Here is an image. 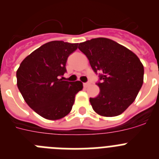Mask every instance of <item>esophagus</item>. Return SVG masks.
I'll return each mask as SVG.
<instances>
[{"label": "esophagus", "mask_w": 159, "mask_h": 159, "mask_svg": "<svg viewBox=\"0 0 159 159\" xmlns=\"http://www.w3.org/2000/svg\"><path fill=\"white\" fill-rule=\"evenodd\" d=\"M89 85H90L89 83H84V88H88V87L89 86Z\"/></svg>", "instance_id": "obj_1"}]
</instances>
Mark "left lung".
I'll list each match as a JSON object with an SVG mask.
<instances>
[{
  "instance_id": "8db88e82",
  "label": "left lung",
  "mask_w": 159,
  "mask_h": 159,
  "mask_svg": "<svg viewBox=\"0 0 159 159\" xmlns=\"http://www.w3.org/2000/svg\"><path fill=\"white\" fill-rule=\"evenodd\" d=\"M95 72H100L99 94L90 98L93 110L104 117L121 115L134 102L143 84L144 67L133 52L111 39L95 38L79 44Z\"/></svg>"
}]
</instances>
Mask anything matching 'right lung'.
<instances>
[{"mask_svg":"<svg viewBox=\"0 0 159 159\" xmlns=\"http://www.w3.org/2000/svg\"><path fill=\"white\" fill-rule=\"evenodd\" d=\"M78 43L48 42L32 52L16 71L18 89L35 112L48 120L65 117L71 111L75 95L83 89L80 81L68 82L60 77L66 62Z\"/></svg>","mask_w":159,"mask_h":159,"instance_id":"right-lung-1","label":"right lung"}]
</instances>
